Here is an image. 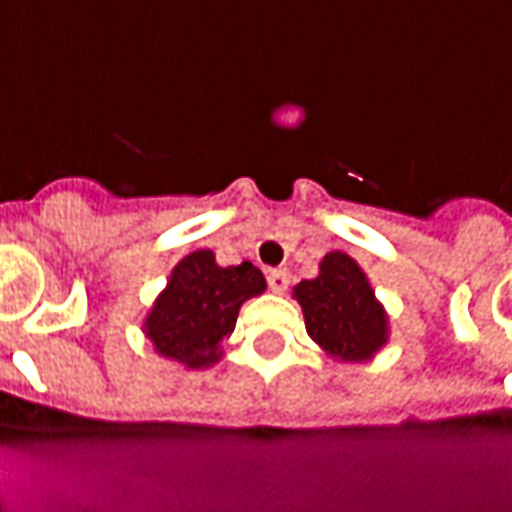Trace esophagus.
<instances>
[{"label":"esophagus","mask_w":512,"mask_h":512,"mask_svg":"<svg viewBox=\"0 0 512 512\" xmlns=\"http://www.w3.org/2000/svg\"><path fill=\"white\" fill-rule=\"evenodd\" d=\"M267 283L275 294H281L289 289V272L286 270H270L267 272Z\"/></svg>","instance_id":"34e87169"}]
</instances>
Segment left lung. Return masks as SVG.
<instances>
[{
  "label": "left lung",
  "instance_id": "obj_1",
  "mask_svg": "<svg viewBox=\"0 0 512 512\" xmlns=\"http://www.w3.org/2000/svg\"><path fill=\"white\" fill-rule=\"evenodd\" d=\"M305 330L324 352L343 363L371 360L387 343V313L363 267L343 251L327 253L319 275L294 286Z\"/></svg>",
  "mask_w": 512,
  "mask_h": 512
}]
</instances>
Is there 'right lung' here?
<instances>
[{
	"label": "right lung",
	"mask_w": 512,
	"mask_h": 512,
	"mask_svg": "<svg viewBox=\"0 0 512 512\" xmlns=\"http://www.w3.org/2000/svg\"><path fill=\"white\" fill-rule=\"evenodd\" d=\"M264 289L267 281L251 261L218 267L212 251H193L171 270L144 319V333L160 357L190 371L210 368L223 357L220 343L234 333L242 302Z\"/></svg>",
	"instance_id": "obj_1"
}]
</instances>
